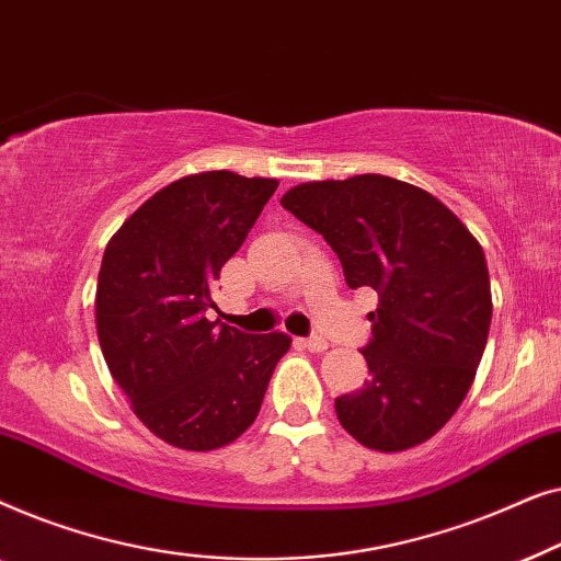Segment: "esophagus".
Here are the masks:
<instances>
[{
	"label": "esophagus",
	"instance_id": "obj_1",
	"mask_svg": "<svg viewBox=\"0 0 561 561\" xmlns=\"http://www.w3.org/2000/svg\"><path fill=\"white\" fill-rule=\"evenodd\" d=\"M296 342L309 352H324L329 347V342L324 340V336H301V340H296Z\"/></svg>",
	"mask_w": 561,
	"mask_h": 561
}]
</instances>
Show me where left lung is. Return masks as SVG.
<instances>
[{
  "instance_id": "left-lung-1",
  "label": "left lung",
  "mask_w": 561,
  "mask_h": 561,
  "mask_svg": "<svg viewBox=\"0 0 561 561\" xmlns=\"http://www.w3.org/2000/svg\"><path fill=\"white\" fill-rule=\"evenodd\" d=\"M324 237L352 290L373 288L363 388L334 401L365 447L426 442L465 401L485 352L493 301L480 242L439 198L380 173L313 181L280 198Z\"/></svg>"
}]
</instances>
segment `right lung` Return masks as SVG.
I'll use <instances>...</instances> for the list:
<instances>
[{"label": "right lung", "mask_w": 561, "mask_h": 561, "mask_svg": "<svg viewBox=\"0 0 561 561\" xmlns=\"http://www.w3.org/2000/svg\"><path fill=\"white\" fill-rule=\"evenodd\" d=\"M278 188L232 171L188 175L148 198L106 244L96 332L137 419L191 451L234 442L263 405L290 347L206 319L211 286Z\"/></svg>", "instance_id": "obj_1"}]
</instances>
